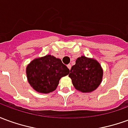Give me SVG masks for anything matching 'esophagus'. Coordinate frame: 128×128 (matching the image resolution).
<instances>
[{
	"label": "esophagus",
	"mask_w": 128,
	"mask_h": 128,
	"mask_svg": "<svg viewBox=\"0 0 128 128\" xmlns=\"http://www.w3.org/2000/svg\"><path fill=\"white\" fill-rule=\"evenodd\" d=\"M67 67H68V69L70 70V68H71V65H70V64H68V65H67Z\"/></svg>",
	"instance_id": "obj_1"
}]
</instances>
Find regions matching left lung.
<instances>
[{
	"mask_svg": "<svg viewBox=\"0 0 128 128\" xmlns=\"http://www.w3.org/2000/svg\"><path fill=\"white\" fill-rule=\"evenodd\" d=\"M103 73L102 66L96 60L82 56L76 60L68 76L75 89L82 92H90L100 85Z\"/></svg>",
	"mask_w": 128,
	"mask_h": 128,
	"instance_id": "obj_1",
	"label": "left lung"
}]
</instances>
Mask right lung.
<instances>
[{
    "label": "right lung",
    "instance_id": "right-lung-1",
    "mask_svg": "<svg viewBox=\"0 0 128 128\" xmlns=\"http://www.w3.org/2000/svg\"><path fill=\"white\" fill-rule=\"evenodd\" d=\"M70 70L60 59L47 55L32 60L26 66L27 80L32 88L40 93L54 91L61 78L67 75Z\"/></svg>",
    "mask_w": 128,
    "mask_h": 128
}]
</instances>
